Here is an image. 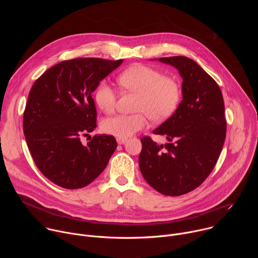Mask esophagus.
Instances as JSON below:
<instances>
[{"instance_id":"34e87169","label":"esophagus","mask_w":258,"mask_h":258,"mask_svg":"<svg viewBox=\"0 0 258 258\" xmlns=\"http://www.w3.org/2000/svg\"><path fill=\"white\" fill-rule=\"evenodd\" d=\"M116 141H117V144H118V145H123V144L126 142V139L117 138V139H116Z\"/></svg>"}]
</instances>
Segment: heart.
I'll return each mask as SVG.
<instances>
[{
  "label": "heart",
  "instance_id": "heart-1",
  "mask_svg": "<svg viewBox=\"0 0 258 258\" xmlns=\"http://www.w3.org/2000/svg\"><path fill=\"white\" fill-rule=\"evenodd\" d=\"M119 85L127 91L139 94L135 114H117L105 118L101 128L105 134L126 139L145 128L149 117L155 121L168 118L176 109L180 99V87L171 78L153 67L137 64L125 69L118 78ZM95 101L100 109L111 113L115 109L117 96L107 83H101L95 93Z\"/></svg>",
  "mask_w": 258,
  "mask_h": 258
}]
</instances>
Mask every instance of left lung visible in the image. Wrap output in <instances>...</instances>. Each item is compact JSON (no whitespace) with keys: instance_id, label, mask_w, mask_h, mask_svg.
Segmentation results:
<instances>
[{"instance_id":"obj_1","label":"left lung","mask_w":258,"mask_h":258,"mask_svg":"<svg viewBox=\"0 0 258 258\" xmlns=\"http://www.w3.org/2000/svg\"><path fill=\"white\" fill-rule=\"evenodd\" d=\"M156 60V59H154ZM175 67L182 79V100L174 113L153 131L168 144L141 139L140 170L149 185L166 196L199 187L213 169L226 139L222 91L194 60L185 56L157 59Z\"/></svg>"}]
</instances>
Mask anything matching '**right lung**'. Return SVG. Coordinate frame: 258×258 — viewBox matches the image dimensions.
Wrapping results in <instances>:
<instances>
[{"label":"right lung","instance_id":"right-lung-1","mask_svg":"<svg viewBox=\"0 0 258 258\" xmlns=\"http://www.w3.org/2000/svg\"><path fill=\"white\" fill-rule=\"evenodd\" d=\"M123 60L77 58L45 71L28 94L23 132L41 172L65 189L88 186L105 169L117 143L100 135L84 145L96 128L92 93Z\"/></svg>","mask_w":258,"mask_h":258}]
</instances>
